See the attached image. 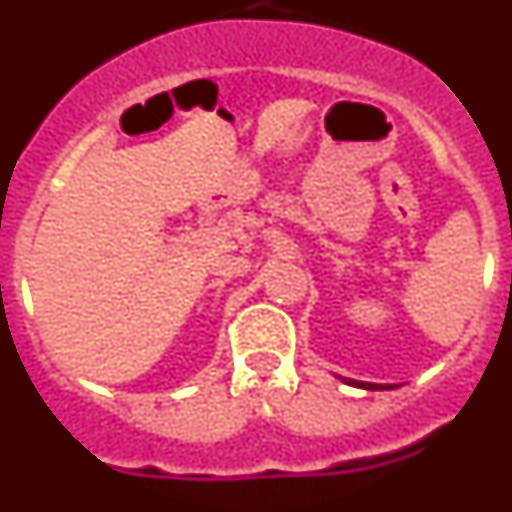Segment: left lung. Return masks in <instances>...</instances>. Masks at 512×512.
<instances>
[{"label":"left lung","instance_id":"obj_1","mask_svg":"<svg viewBox=\"0 0 512 512\" xmlns=\"http://www.w3.org/2000/svg\"><path fill=\"white\" fill-rule=\"evenodd\" d=\"M348 384H354V387H364V390H392V384H372V382H356V379H348Z\"/></svg>","mask_w":512,"mask_h":512}]
</instances>
